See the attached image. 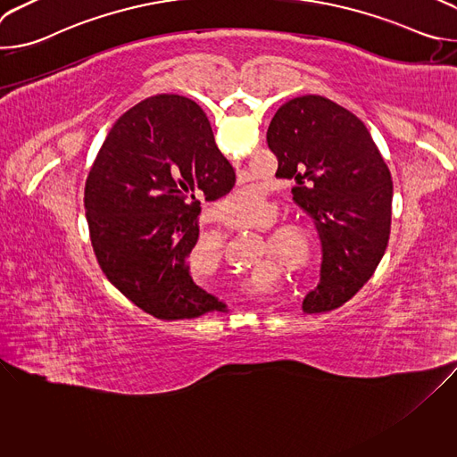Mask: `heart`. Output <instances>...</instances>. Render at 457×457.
<instances>
[{"mask_svg":"<svg viewBox=\"0 0 457 457\" xmlns=\"http://www.w3.org/2000/svg\"><path fill=\"white\" fill-rule=\"evenodd\" d=\"M251 191H242L237 195H231V197L224 199L222 204V220L224 222H233L242 215V204L244 197H247ZM258 201V199H256ZM199 249L210 260V264L213 268L220 266L222 260V240L217 235H204L199 240ZM264 249L273 253V258H270V264L266 270H277L280 260V264L293 275H303L309 270H312L320 258V244L316 237L303 228L302 224L296 222H280L275 224L273 228L268 229V237H264ZM264 270V271H266ZM264 284V275L258 273L256 277H249L247 287L254 289Z\"/></svg>","mask_w":457,"mask_h":457,"instance_id":"obj_1","label":"heart"}]
</instances>
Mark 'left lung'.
I'll return each instance as SVG.
<instances>
[{
	"label": "left lung",
	"mask_w": 457,
	"mask_h": 457,
	"mask_svg": "<svg viewBox=\"0 0 457 457\" xmlns=\"http://www.w3.org/2000/svg\"><path fill=\"white\" fill-rule=\"evenodd\" d=\"M277 177L293 179V199L316 222L323 245L321 278L303 300L325 312L351 300L385 254L393 213V179L367 126L321 96L282 104L268 128Z\"/></svg>",
	"instance_id": "left-lung-1"
}]
</instances>
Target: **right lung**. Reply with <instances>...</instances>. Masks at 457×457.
<instances>
[{
	"label": "right lung",
	"mask_w": 457,
	"mask_h": 457,
	"mask_svg": "<svg viewBox=\"0 0 457 457\" xmlns=\"http://www.w3.org/2000/svg\"><path fill=\"white\" fill-rule=\"evenodd\" d=\"M233 186L235 170L197 103L161 94L124 112L85 184L90 240L110 284L159 320L224 311L191 280L187 256L201 199H220Z\"/></svg>",
	"instance_id": "add662e5"
}]
</instances>
